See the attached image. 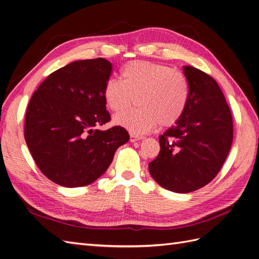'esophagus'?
I'll use <instances>...</instances> for the list:
<instances>
[{"instance_id": "esophagus-1", "label": "esophagus", "mask_w": 259, "mask_h": 259, "mask_svg": "<svg viewBox=\"0 0 259 259\" xmlns=\"http://www.w3.org/2000/svg\"><path fill=\"white\" fill-rule=\"evenodd\" d=\"M144 137L143 136H138V135H136V134H132L130 135V140L132 143H135V142H138V140H142Z\"/></svg>"}]
</instances>
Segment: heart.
Masks as SVG:
<instances>
[{
    "mask_svg": "<svg viewBox=\"0 0 259 259\" xmlns=\"http://www.w3.org/2000/svg\"><path fill=\"white\" fill-rule=\"evenodd\" d=\"M190 89L186 76L170 67L151 61L134 60L121 70V81L109 79L104 89L106 104L113 112L133 110L114 116L113 122L133 134H145L156 125L175 124L185 112Z\"/></svg>",
    "mask_w": 259,
    "mask_h": 259,
    "instance_id": "obj_1",
    "label": "heart"
}]
</instances>
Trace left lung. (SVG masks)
I'll use <instances>...</instances> for the list:
<instances>
[{"instance_id":"obj_1","label":"left lung","mask_w":259,"mask_h":259,"mask_svg":"<svg viewBox=\"0 0 259 259\" xmlns=\"http://www.w3.org/2000/svg\"><path fill=\"white\" fill-rule=\"evenodd\" d=\"M190 95L182 117L159 137L161 150L149 163L164 189L188 193L204 187L221 170L232 145V116L213 77L184 66Z\"/></svg>"}]
</instances>
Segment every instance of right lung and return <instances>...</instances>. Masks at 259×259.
I'll use <instances>...</instances> for the list:
<instances>
[{"instance_id":"obj_1","label":"right lung","mask_w":259,"mask_h":259,"mask_svg":"<svg viewBox=\"0 0 259 259\" xmlns=\"http://www.w3.org/2000/svg\"><path fill=\"white\" fill-rule=\"evenodd\" d=\"M112 64L104 58L73 61L51 73L30 99L25 139L42 173L67 188L84 187L110 166L127 131L97 126L110 121L104 97Z\"/></svg>"}]
</instances>
